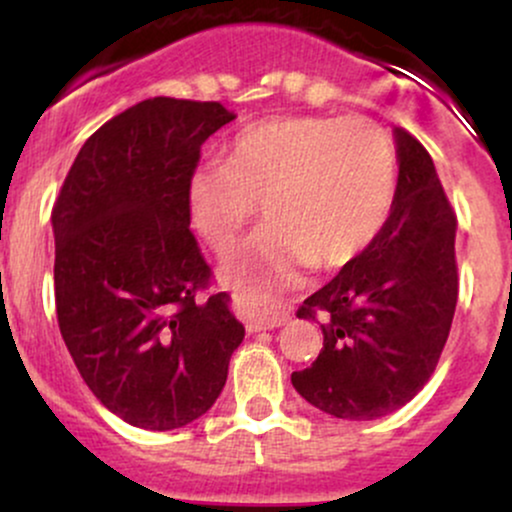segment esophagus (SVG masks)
Returning a JSON list of instances; mask_svg holds the SVG:
<instances>
[{
  "label": "esophagus",
  "mask_w": 512,
  "mask_h": 512,
  "mask_svg": "<svg viewBox=\"0 0 512 512\" xmlns=\"http://www.w3.org/2000/svg\"><path fill=\"white\" fill-rule=\"evenodd\" d=\"M243 305V320L248 332H262V330H274V327L284 325L289 320V310L279 303H257L248 301V298H240Z\"/></svg>",
  "instance_id": "obj_1"
}]
</instances>
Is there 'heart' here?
<instances>
[{"label":"heart","mask_w":512,"mask_h":512,"mask_svg":"<svg viewBox=\"0 0 512 512\" xmlns=\"http://www.w3.org/2000/svg\"><path fill=\"white\" fill-rule=\"evenodd\" d=\"M395 151L366 117H276L228 146L226 163H207L190 180V216L214 250H228L255 219L260 243L228 262V274L286 281L296 264L342 267L390 214Z\"/></svg>","instance_id":"heart-1"}]
</instances>
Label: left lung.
Instances as JSON below:
<instances>
[{
    "instance_id": "1",
    "label": "left lung",
    "mask_w": 512,
    "mask_h": 512,
    "mask_svg": "<svg viewBox=\"0 0 512 512\" xmlns=\"http://www.w3.org/2000/svg\"><path fill=\"white\" fill-rule=\"evenodd\" d=\"M399 178L378 236L308 296L296 317L320 320L322 351L291 383L317 409L370 421L428 383L457 305V216L424 144L395 129Z\"/></svg>"
}]
</instances>
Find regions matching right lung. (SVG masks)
I'll return each mask as SVG.
<instances>
[{
  "label": "right lung",
  "instance_id": "right-lung-1",
  "mask_svg": "<svg viewBox=\"0 0 512 512\" xmlns=\"http://www.w3.org/2000/svg\"><path fill=\"white\" fill-rule=\"evenodd\" d=\"M231 120L216 101L132 105L86 139L52 207L64 344L88 390L146 431L207 414L245 337L190 231L199 149Z\"/></svg>",
  "mask_w": 512,
  "mask_h": 512
}]
</instances>
